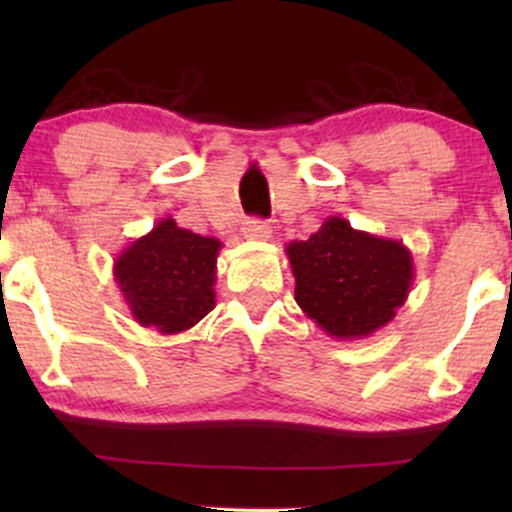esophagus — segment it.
I'll list each match as a JSON object with an SVG mask.
<instances>
[{
  "label": "esophagus",
  "mask_w": 512,
  "mask_h": 512,
  "mask_svg": "<svg viewBox=\"0 0 512 512\" xmlns=\"http://www.w3.org/2000/svg\"><path fill=\"white\" fill-rule=\"evenodd\" d=\"M243 233H245V238H250V240H269L272 238V226L262 219H250V221H245Z\"/></svg>",
  "instance_id": "34e87169"
}]
</instances>
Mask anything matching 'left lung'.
<instances>
[{
  "mask_svg": "<svg viewBox=\"0 0 512 512\" xmlns=\"http://www.w3.org/2000/svg\"><path fill=\"white\" fill-rule=\"evenodd\" d=\"M296 303L334 339H366L395 320L414 284V257L402 240L356 231L330 216L308 240H291Z\"/></svg>",
  "mask_w": 512,
  "mask_h": 512,
  "instance_id": "obj_1",
  "label": "left lung"
}]
</instances>
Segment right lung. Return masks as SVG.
<instances>
[{"label":"right lung","instance_id":"1","mask_svg":"<svg viewBox=\"0 0 512 512\" xmlns=\"http://www.w3.org/2000/svg\"><path fill=\"white\" fill-rule=\"evenodd\" d=\"M221 240L161 219L115 257L113 276L129 313L158 334L192 330L216 305Z\"/></svg>","mask_w":512,"mask_h":512}]
</instances>
